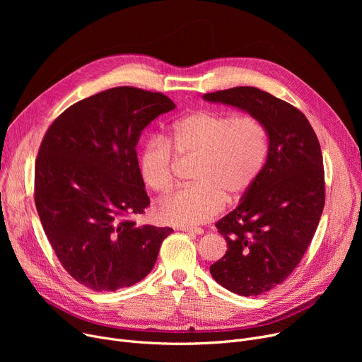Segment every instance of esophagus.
Masks as SVG:
<instances>
[{"mask_svg":"<svg viewBox=\"0 0 362 362\" xmlns=\"http://www.w3.org/2000/svg\"><path fill=\"white\" fill-rule=\"evenodd\" d=\"M180 230L185 233H192V235H202L204 230L199 227H180Z\"/></svg>","mask_w":362,"mask_h":362,"instance_id":"1","label":"esophagus"}]
</instances>
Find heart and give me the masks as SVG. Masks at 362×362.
I'll list each match as a JSON object with an SVG mask.
<instances>
[{"instance_id":"heart-1","label":"heart","mask_w":362,"mask_h":362,"mask_svg":"<svg viewBox=\"0 0 362 362\" xmlns=\"http://www.w3.org/2000/svg\"><path fill=\"white\" fill-rule=\"evenodd\" d=\"M197 157L192 182L158 202V218L192 227L220 213L224 199L239 201L259 177L267 161V130L251 114L233 117L217 111H195L176 120L163 138H151L139 151L144 183L158 194L173 185V154Z\"/></svg>"}]
</instances>
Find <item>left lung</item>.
I'll list each match as a JSON object with an SVG mask.
<instances>
[{
	"label": "left lung",
	"mask_w": 362,
	"mask_h": 362,
	"mask_svg": "<svg viewBox=\"0 0 362 362\" xmlns=\"http://www.w3.org/2000/svg\"><path fill=\"white\" fill-rule=\"evenodd\" d=\"M202 98L255 116L267 130V161L238 206L216 226L227 242L210 267L223 288L242 296L273 289L299 264L325 208V170L314 129L293 105L254 86Z\"/></svg>",
	"instance_id": "obj_1"
}]
</instances>
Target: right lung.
<instances>
[{
	"instance_id": "add662e5",
	"label": "right lung",
	"mask_w": 362,
	"mask_h": 362,
	"mask_svg": "<svg viewBox=\"0 0 362 362\" xmlns=\"http://www.w3.org/2000/svg\"><path fill=\"white\" fill-rule=\"evenodd\" d=\"M176 105L160 92L119 86L69 107L45 133L35 205L66 272L97 292L146 277L173 232L126 218L149 205L138 170L142 130Z\"/></svg>"
}]
</instances>
